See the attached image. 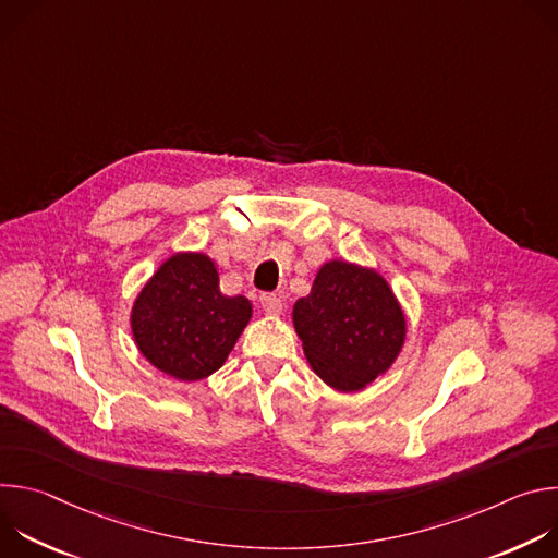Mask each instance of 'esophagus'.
<instances>
[{
	"label": "esophagus",
	"mask_w": 558,
	"mask_h": 558,
	"mask_svg": "<svg viewBox=\"0 0 558 558\" xmlns=\"http://www.w3.org/2000/svg\"><path fill=\"white\" fill-rule=\"evenodd\" d=\"M260 304H263V308H265L267 313L278 315V313L282 311V306H284V300H282L280 293H263V295H260Z\"/></svg>",
	"instance_id": "34e87169"
}]
</instances>
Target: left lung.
Wrapping results in <instances>:
<instances>
[{"label": "left lung", "instance_id": "1", "mask_svg": "<svg viewBox=\"0 0 558 558\" xmlns=\"http://www.w3.org/2000/svg\"><path fill=\"white\" fill-rule=\"evenodd\" d=\"M311 368L336 390L353 392L381 375L407 336L404 313L386 280L342 260L327 263L293 306Z\"/></svg>", "mask_w": 558, "mask_h": 558}]
</instances>
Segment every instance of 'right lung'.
<instances>
[{
  "mask_svg": "<svg viewBox=\"0 0 558 558\" xmlns=\"http://www.w3.org/2000/svg\"><path fill=\"white\" fill-rule=\"evenodd\" d=\"M252 317L245 295H222L218 271L203 254H177L161 265L132 308L138 351L181 381L218 371Z\"/></svg>",
  "mask_w": 558,
  "mask_h": 558,
  "instance_id": "add662e5",
  "label": "right lung"
}]
</instances>
